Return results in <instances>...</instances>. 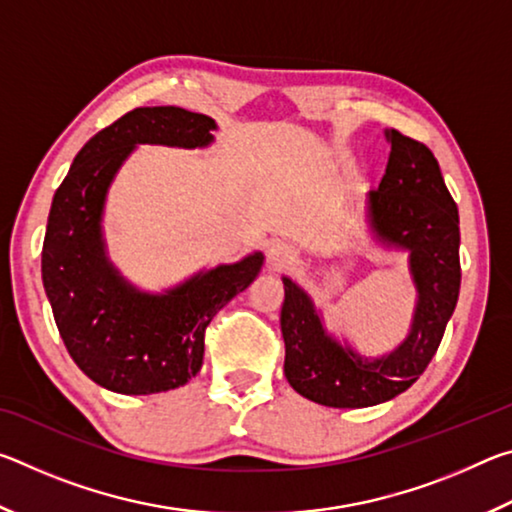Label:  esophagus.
I'll return each mask as SVG.
<instances>
[{"label":"esophagus","instance_id":"esophagus-1","mask_svg":"<svg viewBox=\"0 0 512 512\" xmlns=\"http://www.w3.org/2000/svg\"><path fill=\"white\" fill-rule=\"evenodd\" d=\"M268 259H271L275 266H287L296 259V255H293L291 246L284 244V241H275V244L268 248Z\"/></svg>","mask_w":512,"mask_h":512}]
</instances>
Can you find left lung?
<instances>
[{
	"label": "left lung",
	"instance_id": "8db88e82",
	"mask_svg": "<svg viewBox=\"0 0 512 512\" xmlns=\"http://www.w3.org/2000/svg\"><path fill=\"white\" fill-rule=\"evenodd\" d=\"M386 173L366 194L372 241L409 253L415 287L411 329L395 350L366 357L327 332L323 311L309 293L284 275L280 314L284 375L293 391L334 409H363L388 402L413 386L443 341L461 289L458 207L427 146L388 128Z\"/></svg>",
	"mask_w": 512,
	"mask_h": 512
}]
</instances>
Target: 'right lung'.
<instances>
[{"instance_id": "right-lung-1", "label": "right lung", "mask_w": 512, "mask_h": 512, "mask_svg": "<svg viewBox=\"0 0 512 512\" xmlns=\"http://www.w3.org/2000/svg\"><path fill=\"white\" fill-rule=\"evenodd\" d=\"M216 121L176 106L135 108L103 128L69 167L51 201L42 284L60 339L94 384L121 395L185 386L203 366L205 327L262 271L255 253L151 293L110 262L103 212L110 185L140 144L205 149Z\"/></svg>"}]
</instances>
